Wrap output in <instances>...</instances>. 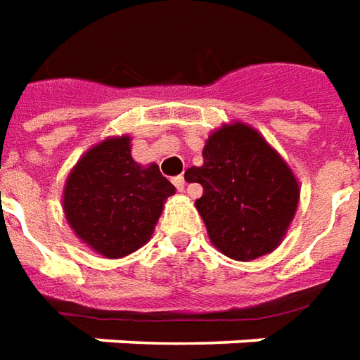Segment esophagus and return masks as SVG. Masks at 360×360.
Masks as SVG:
<instances>
[{
	"label": "esophagus",
	"instance_id": "1",
	"mask_svg": "<svg viewBox=\"0 0 360 360\" xmlns=\"http://www.w3.org/2000/svg\"><path fill=\"white\" fill-rule=\"evenodd\" d=\"M172 184H174L180 192H184V188H186L184 176H176V178H172Z\"/></svg>",
	"mask_w": 360,
	"mask_h": 360
}]
</instances>
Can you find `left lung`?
I'll return each instance as SVG.
<instances>
[{"label": "left lung", "mask_w": 360, "mask_h": 360, "mask_svg": "<svg viewBox=\"0 0 360 360\" xmlns=\"http://www.w3.org/2000/svg\"><path fill=\"white\" fill-rule=\"evenodd\" d=\"M184 176L203 186L195 207L221 254L252 262L281 244L297 213L300 186L257 129L242 122L223 124L205 141L203 165Z\"/></svg>", "instance_id": "8db88e82"}]
</instances>
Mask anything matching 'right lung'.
I'll list each match as a JSON object with an SVG mask.
<instances>
[{
  "label": "right lung",
  "mask_w": 360,
  "mask_h": 360,
  "mask_svg": "<svg viewBox=\"0 0 360 360\" xmlns=\"http://www.w3.org/2000/svg\"><path fill=\"white\" fill-rule=\"evenodd\" d=\"M176 188L159 165L131 157V137L114 135L93 145L71 168L63 186V213L79 240L118 259L149 242Z\"/></svg>",
  "instance_id": "right-lung-1"
}]
</instances>
